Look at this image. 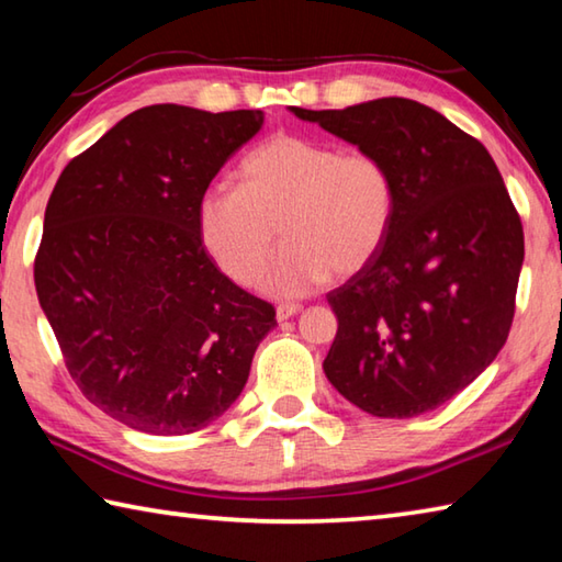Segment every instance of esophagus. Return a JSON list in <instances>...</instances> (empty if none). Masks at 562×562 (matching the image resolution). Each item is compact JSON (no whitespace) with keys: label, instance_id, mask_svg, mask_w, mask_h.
Wrapping results in <instances>:
<instances>
[{"label":"esophagus","instance_id":"obj_1","mask_svg":"<svg viewBox=\"0 0 562 562\" xmlns=\"http://www.w3.org/2000/svg\"><path fill=\"white\" fill-rule=\"evenodd\" d=\"M302 310V304H278V310H274V315H278V322H284L297 315Z\"/></svg>","mask_w":562,"mask_h":562}]
</instances>
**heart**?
<instances>
[{
    "label": "heart",
    "instance_id": "obj_1",
    "mask_svg": "<svg viewBox=\"0 0 562 562\" xmlns=\"http://www.w3.org/2000/svg\"><path fill=\"white\" fill-rule=\"evenodd\" d=\"M240 188L213 186L198 201V235L227 278H260L278 233L288 235L260 288L302 297L331 272L351 274L382 250L396 190L384 160L364 150L280 133L245 156Z\"/></svg>",
    "mask_w": 562,
    "mask_h": 562
}]
</instances>
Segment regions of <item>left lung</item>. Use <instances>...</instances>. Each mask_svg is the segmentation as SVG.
Wrapping results in <instances>:
<instances>
[{
    "label": "left lung",
    "mask_w": 562,
    "mask_h": 562,
    "mask_svg": "<svg viewBox=\"0 0 562 562\" xmlns=\"http://www.w3.org/2000/svg\"><path fill=\"white\" fill-rule=\"evenodd\" d=\"M290 111L384 160L396 190L382 250L327 294L329 384L379 418L439 408L496 359L516 310L522 227L496 164L412 99Z\"/></svg>",
    "instance_id": "1"
}]
</instances>
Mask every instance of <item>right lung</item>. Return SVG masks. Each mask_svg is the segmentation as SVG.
<instances>
[{
  "label": "right lung",
  "instance_id": "1",
  "mask_svg": "<svg viewBox=\"0 0 562 562\" xmlns=\"http://www.w3.org/2000/svg\"><path fill=\"white\" fill-rule=\"evenodd\" d=\"M262 111L156 103L64 168L44 213L36 294L83 396L128 429H205L240 396L272 304L215 268L198 201Z\"/></svg>",
  "mask_w": 562,
  "mask_h": 562
}]
</instances>
